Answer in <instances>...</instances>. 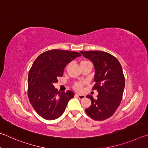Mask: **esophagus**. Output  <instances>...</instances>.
Listing matches in <instances>:
<instances>
[{"mask_svg": "<svg viewBox=\"0 0 148 148\" xmlns=\"http://www.w3.org/2000/svg\"><path fill=\"white\" fill-rule=\"evenodd\" d=\"M76 96L79 98V99H84L85 97H86V96H85L84 95H79V94H76L75 95Z\"/></svg>", "mask_w": 148, "mask_h": 148, "instance_id": "1", "label": "esophagus"}]
</instances>
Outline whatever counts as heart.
I'll return each mask as SVG.
<instances>
[{
	"mask_svg": "<svg viewBox=\"0 0 148 148\" xmlns=\"http://www.w3.org/2000/svg\"><path fill=\"white\" fill-rule=\"evenodd\" d=\"M88 62H88L86 60H82L81 62V65L88 63ZM82 86H83V83H82V82H77V83H75L73 85V88L75 90H77V91H81L82 88Z\"/></svg>",
	"mask_w": 148,
	"mask_h": 148,
	"instance_id": "obj_1",
	"label": "heart"
}]
</instances>
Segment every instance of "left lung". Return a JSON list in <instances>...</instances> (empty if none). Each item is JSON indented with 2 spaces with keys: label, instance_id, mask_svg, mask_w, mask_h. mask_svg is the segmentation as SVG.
Segmentation results:
<instances>
[{
  "label": "left lung",
  "instance_id": "left-lung-1",
  "mask_svg": "<svg viewBox=\"0 0 148 148\" xmlns=\"http://www.w3.org/2000/svg\"><path fill=\"white\" fill-rule=\"evenodd\" d=\"M91 60L95 67V84L92 90L98 92L96 99L88 95L92 105L86 112L94 120L109 118L117 110L122 99L125 77L118 59L108 53L100 51H80Z\"/></svg>",
  "mask_w": 148,
  "mask_h": 148
}]
</instances>
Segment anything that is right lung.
<instances>
[{"instance_id": "add662e5", "label": "right lung", "mask_w": 148, "mask_h": 148, "mask_svg": "<svg viewBox=\"0 0 148 148\" xmlns=\"http://www.w3.org/2000/svg\"><path fill=\"white\" fill-rule=\"evenodd\" d=\"M81 56L77 52L53 49L44 52L34 62L28 76V97L41 117L53 120L64 112L74 93L58 91L54 84L63 75L66 65Z\"/></svg>"}]
</instances>
